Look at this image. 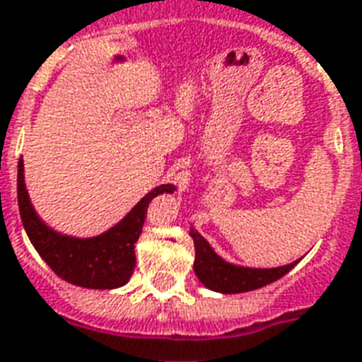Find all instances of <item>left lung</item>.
Masks as SVG:
<instances>
[{
	"label": "left lung",
	"mask_w": 362,
	"mask_h": 362,
	"mask_svg": "<svg viewBox=\"0 0 362 362\" xmlns=\"http://www.w3.org/2000/svg\"><path fill=\"white\" fill-rule=\"evenodd\" d=\"M189 235L194 238L195 245V261L194 270L199 282L213 291L221 293H242V291L259 290L267 284L276 282L278 278L288 274L296 263L284 264L276 269H249V267H238V264L226 263L222 257H218L209 245L197 230H189Z\"/></svg>",
	"instance_id": "obj_1"
}]
</instances>
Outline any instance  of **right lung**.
Wrapping results in <instances>:
<instances>
[{"instance_id": "add662e5", "label": "right lung", "mask_w": 362, "mask_h": 362, "mask_svg": "<svg viewBox=\"0 0 362 362\" xmlns=\"http://www.w3.org/2000/svg\"><path fill=\"white\" fill-rule=\"evenodd\" d=\"M173 184L151 189L119 224L95 238H72L49 228L32 207L24 186V165L18 160L17 197L23 226L40 257L66 282L90 290H115L130 280L136 267L134 243L144 228L147 207L159 194H173Z\"/></svg>"}]
</instances>
